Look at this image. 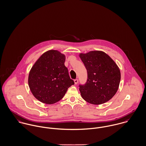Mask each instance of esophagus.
Masks as SVG:
<instances>
[{
    "label": "esophagus",
    "instance_id": "34e87169",
    "mask_svg": "<svg viewBox=\"0 0 146 146\" xmlns=\"http://www.w3.org/2000/svg\"><path fill=\"white\" fill-rule=\"evenodd\" d=\"M74 83H75V84H77L78 83V79H74Z\"/></svg>",
    "mask_w": 146,
    "mask_h": 146
}]
</instances>
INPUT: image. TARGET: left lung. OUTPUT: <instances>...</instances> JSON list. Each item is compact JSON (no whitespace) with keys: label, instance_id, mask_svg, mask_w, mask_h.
I'll return each instance as SVG.
<instances>
[{"label":"left lung","instance_id":"8db88e82","mask_svg":"<svg viewBox=\"0 0 146 146\" xmlns=\"http://www.w3.org/2000/svg\"><path fill=\"white\" fill-rule=\"evenodd\" d=\"M79 57L88 76L86 84L79 85L83 100L96 105L110 101L117 92L121 80V72L117 64L102 51L80 53Z\"/></svg>","mask_w":146,"mask_h":146}]
</instances>
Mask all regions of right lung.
<instances>
[{"label": "right lung", "mask_w": 146, "mask_h": 146, "mask_svg": "<svg viewBox=\"0 0 146 146\" xmlns=\"http://www.w3.org/2000/svg\"><path fill=\"white\" fill-rule=\"evenodd\" d=\"M66 56L56 50H49L34 64L28 76V84L34 97L47 104L63 98L68 88L74 84L64 66Z\"/></svg>", "instance_id": "obj_1"}]
</instances>
